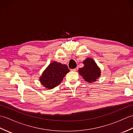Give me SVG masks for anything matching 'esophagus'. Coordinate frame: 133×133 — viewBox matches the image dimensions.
I'll list each match as a JSON object with an SVG mask.
<instances>
[{"mask_svg":"<svg viewBox=\"0 0 133 133\" xmlns=\"http://www.w3.org/2000/svg\"><path fill=\"white\" fill-rule=\"evenodd\" d=\"M78 70V67H76V68H75V69H71V71H77Z\"/></svg>","mask_w":133,"mask_h":133,"instance_id":"esophagus-1","label":"esophagus"}]
</instances>
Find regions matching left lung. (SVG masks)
I'll return each instance as SVG.
<instances>
[{
  "instance_id": "8db88e82",
  "label": "left lung",
  "mask_w": 133,
  "mask_h": 133,
  "mask_svg": "<svg viewBox=\"0 0 133 133\" xmlns=\"http://www.w3.org/2000/svg\"><path fill=\"white\" fill-rule=\"evenodd\" d=\"M83 63L84 67L79 69V73L87 82H95L101 75L100 69L91 58H87Z\"/></svg>"
}]
</instances>
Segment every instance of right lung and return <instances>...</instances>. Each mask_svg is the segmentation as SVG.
<instances>
[{
  "mask_svg": "<svg viewBox=\"0 0 133 133\" xmlns=\"http://www.w3.org/2000/svg\"><path fill=\"white\" fill-rule=\"evenodd\" d=\"M70 70L66 64L54 62L51 63L40 77L41 83L48 89L58 86Z\"/></svg>",
  "mask_w": 133,
  "mask_h": 133,
  "instance_id": "add662e5",
  "label": "right lung"
}]
</instances>
